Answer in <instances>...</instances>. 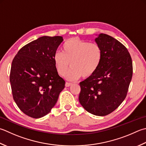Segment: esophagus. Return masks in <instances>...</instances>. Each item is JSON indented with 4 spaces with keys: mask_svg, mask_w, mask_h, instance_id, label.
I'll list each match as a JSON object with an SVG mask.
<instances>
[{
    "mask_svg": "<svg viewBox=\"0 0 146 146\" xmlns=\"http://www.w3.org/2000/svg\"><path fill=\"white\" fill-rule=\"evenodd\" d=\"M71 85H72V84H71V83H70V82H66L65 86L66 87H70Z\"/></svg>",
    "mask_w": 146,
    "mask_h": 146,
    "instance_id": "obj_1",
    "label": "esophagus"
}]
</instances>
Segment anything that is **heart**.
I'll return each instance as SVG.
<instances>
[{"label": "heart", "mask_w": 146, "mask_h": 146, "mask_svg": "<svg viewBox=\"0 0 146 146\" xmlns=\"http://www.w3.org/2000/svg\"><path fill=\"white\" fill-rule=\"evenodd\" d=\"M102 59V48L97 43L89 42L78 38L67 40L61 48V52L54 56L57 72L64 76L70 67L66 78L76 80L82 76L87 78L95 73Z\"/></svg>", "instance_id": "heart-1"}]
</instances>
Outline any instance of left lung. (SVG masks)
I'll return each instance as SVG.
<instances>
[{
  "label": "left lung",
  "instance_id": "left-lung-1",
  "mask_svg": "<svg viewBox=\"0 0 146 146\" xmlns=\"http://www.w3.org/2000/svg\"><path fill=\"white\" fill-rule=\"evenodd\" d=\"M95 41L102 48V62L92 76L80 83L79 102L88 113L103 116L115 111L126 98L133 66L127 48L116 39L101 33Z\"/></svg>",
  "mask_w": 146,
  "mask_h": 146
}]
</instances>
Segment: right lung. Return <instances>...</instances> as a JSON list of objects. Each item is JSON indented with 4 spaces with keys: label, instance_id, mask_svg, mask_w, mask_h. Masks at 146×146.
Returning a JSON list of instances; mask_svg holds the SVG:
<instances>
[{
    "label": "right lung",
    "instance_id": "right-lung-1",
    "mask_svg": "<svg viewBox=\"0 0 146 146\" xmlns=\"http://www.w3.org/2000/svg\"><path fill=\"white\" fill-rule=\"evenodd\" d=\"M62 36H44L25 45L14 57L10 82L13 97L23 113L39 118L50 112L65 81L57 72L54 56Z\"/></svg>",
    "mask_w": 146,
    "mask_h": 146
}]
</instances>
